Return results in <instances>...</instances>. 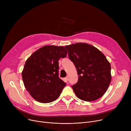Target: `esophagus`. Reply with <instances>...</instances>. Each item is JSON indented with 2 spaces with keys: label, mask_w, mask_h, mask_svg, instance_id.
Returning a JSON list of instances; mask_svg holds the SVG:
<instances>
[{
  "label": "esophagus",
  "mask_w": 131,
  "mask_h": 131,
  "mask_svg": "<svg viewBox=\"0 0 131 131\" xmlns=\"http://www.w3.org/2000/svg\"><path fill=\"white\" fill-rule=\"evenodd\" d=\"M65 81H66V82H68V77H66V78H65Z\"/></svg>",
  "instance_id": "34e87169"
}]
</instances>
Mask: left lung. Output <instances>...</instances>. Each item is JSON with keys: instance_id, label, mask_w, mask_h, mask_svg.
<instances>
[{"instance_id": "left-lung-1", "label": "left lung", "mask_w": 131, "mask_h": 131, "mask_svg": "<svg viewBox=\"0 0 131 131\" xmlns=\"http://www.w3.org/2000/svg\"><path fill=\"white\" fill-rule=\"evenodd\" d=\"M65 47L79 75L77 83L72 86L75 95L85 101L101 98L107 90L112 80L111 66L104 54L85 43Z\"/></svg>"}]
</instances>
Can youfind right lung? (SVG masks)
Segmentation results:
<instances>
[{"instance_id":"right-lung-1","label":"right lung","mask_w":131,"mask_h":131,"mask_svg":"<svg viewBox=\"0 0 131 131\" xmlns=\"http://www.w3.org/2000/svg\"><path fill=\"white\" fill-rule=\"evenodd\" d=\"M67 53L63 46H45L26 60L22 72L23 81L37 101L49 103L59 97L66 84L58 77V60Z\"/></svg>"}]
</instances>
